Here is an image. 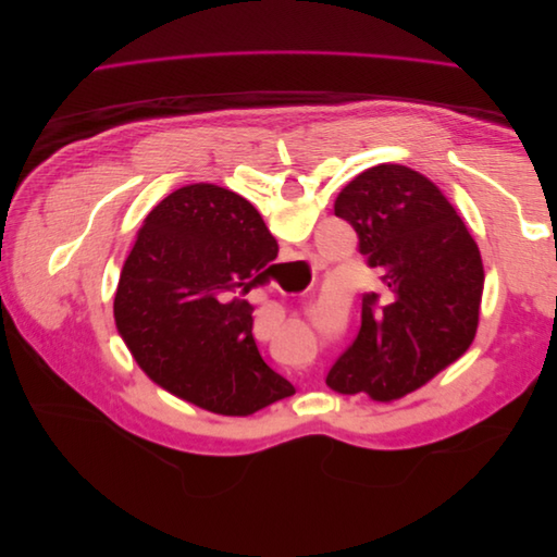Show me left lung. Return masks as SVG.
<instances>
[{"label":"left lung","mask_w":557,"mask_h":557,"mask_svg":"<svg viewBox=\"0 0 557 557\" xmlns=\"http://www.w3.org/2000/svg\"><path fill=\"white\" fill-rule=\"evenodd\" d=\"M334 215L358 232L381 290L362 295L360 332L325 383L342 395L391 401L425 385L474 342L481 252L442 190L401 164L352 178Z\"/></svg>","instance_id":"left-lung-1"}]
</instances>
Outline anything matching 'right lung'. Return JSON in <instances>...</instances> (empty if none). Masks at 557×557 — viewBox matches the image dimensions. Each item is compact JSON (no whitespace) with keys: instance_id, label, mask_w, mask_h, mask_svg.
Instances as JSON below:
<instances>
[{"instance_id":"obj_1","label":"right lung","mask_w":557,"mask_h":557,"mask_svg":"<svg viewBox=\"0 0 557 557\" xmlns=\"http://www.w3.org/2000/svg\"><path fill=\"white\" fill-rule=\"evenodd\" d=\"M276 252L242 195L211 183L166 195L139 230L113 299L137 364L164 391L223 416L290 397L293 383L260 356L244 299Z\"/></svg>"}]
</instances>
